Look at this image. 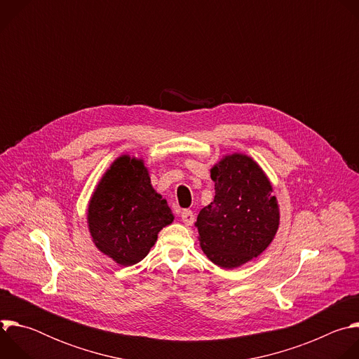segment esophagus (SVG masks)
Returning a JSON list of instances; mask_svg holds the SVG:
<instances>
[{
  "instance_id": "obj_1",
  "label": "esophagus",
  "mask_w": 359,
  "mask_h": 359,
  "mask_svg": "<svg viewBox=\"0 0 359 359\" xmlns=\"http://www.w3.org/2000/svg\"><path fill=\"white\" fill-rule=\"evenodd\" d=\"M180 217H182V220H183V223L186 226H191L194 223V216H193V213L190 210H183Z\"/></svg>"
}]
</instances>
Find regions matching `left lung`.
<instances>
[{"label": "left lung", "instance_id": "8db88e82", "mask_svg": "<svg viewBox=\"0 0 359 359\" xmlns=\"http://www.w3.org/2000/svg\"><path fill=\"white\" fill-rule=\"evenodd\" d=\"M210 176L216 196L197 216L200 247L216 266L236 269L273 241L280 224L278 203L263 169L243 153L224 156Z\"/></svg>", "mask_w": 359, "mask_h": 359}]
</instances>
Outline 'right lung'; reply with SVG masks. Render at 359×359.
<instances>
[{"label":"right lung","mask_w":359,"mask_h":359,"mask_svg":"<svg viewBox=\"0 0 359 359\" xmlns=\"http://www.w3.org/2000/svg\"><path fill=\"white\" fill-rule=\"evenodd\" d=\"M173 219L166 198L151 187L143 161L129 155L102 176L88 208L92 241L123 267L142 262Z\"/></svg>","instance_id":"add662e5"}]
</instances>
